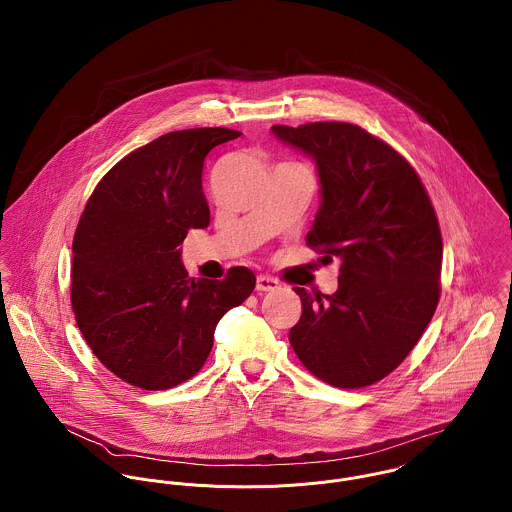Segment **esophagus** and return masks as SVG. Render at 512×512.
<instances>
[{"label": "esophagus", "instance_id": "34e87169", "mask_svg": "<svg viewBox=\"0 0 512 512\" xmlns=\"http://www.w3.org/2000/svg\"><path fill=\"white\" fill-rule=\"evenodd\" d=\"M256 290L258 292H274V290H280V282L276 278H270V276H258L256 278Z\"/></svg>", "mask_w": 512, "mask_h": 512}]
</instances>
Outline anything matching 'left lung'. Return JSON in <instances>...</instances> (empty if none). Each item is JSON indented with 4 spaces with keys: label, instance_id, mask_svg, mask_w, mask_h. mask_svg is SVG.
I'll return each instance as SVG.
<instances>
[{
    "label": "left lung",
    "instance_id": "obj_1",
    "mask_svg": "<svg viewBox=\"0 0 512 512\" xmlns=\"http://www.w3.org/2000/svg\"><path fill=\"white\" fill-rule=\"evenodd\" d=\"M272 132L315 159L321 207L305 240L323 262H341L337 292L293 288L301 297L293 351L331 386H370L408 357L438 307L436 211L414 167L361 126L311 122Z\"/></svg>",
    "mask_w": 512,
    "mask_h": 512
}]
</instances>
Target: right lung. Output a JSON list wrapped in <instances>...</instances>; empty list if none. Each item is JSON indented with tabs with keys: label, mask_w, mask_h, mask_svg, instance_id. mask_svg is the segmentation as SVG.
<instances>
[{
	"label": "right lung",
	"mask_w": 512,
	"mask_h": 512,
	"mask_svg": "<svg viewBox=\"0 0 512 512\" xmlns=\"http://www.w3.org/2000/svg\"><path fill=\"white\" fill-rule=\"evenodd\" d=\"M240 132L195 128L159 136L120 159L92 191L73 240L78 329L124 382L167 390L205 365L220 317L256 286L244 266L224 280L189 278L179 244L207 228L203 165Z\"/></svg>",
	"instance_id": "obj_1"
}]
</instances>
